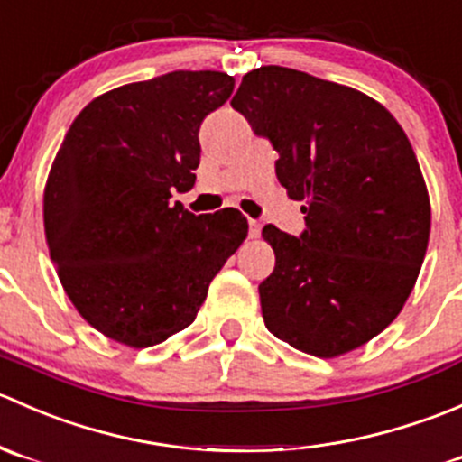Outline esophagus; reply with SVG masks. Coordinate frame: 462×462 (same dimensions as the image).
Returning a JSON list of instances; mask_svg holds the SVG:
<instances>
[{"label":"esophagus","mask_w":462,"mask_h":462,"mask_svg":"<svg viewBox=\"0 0 462 462\" xmlns=\"http://www.w3.org/2000/svg\"><path fill=\"white\" fill-rule=\"evenodd\" d=\"M248 235H250V239H257V236L261 235V223L259 221H253V218H250Z\"/></svg>","instance_id":"obj_1"}]
</instances>
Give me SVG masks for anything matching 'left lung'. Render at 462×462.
<instances>
[{
  "label": "left lung",
  "instance_id": "8db88e82",
  "mask_svg": "<svg viewBox=\"0 0 462 462\" xmlns=\"http://www.w3.org/2000/svg\"><path fill=\"white\" fill-rule=\"evenodd\" d=\"M232 106L277 149L279 183L306 214L300 236L261 232L274 250L265 328L344 356L398 318L425 261L431 205L411 143L374 97L295 69L245 73Z\"/></svg>",
  "mask_w": 462,
  "mask_h": 462
}]
</instances>
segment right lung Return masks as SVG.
Instances as JSON below:
<instances>
[{"mask_svg":"<svg viewBox=\"0 0 462 462\" xmlns=\"http://www.w3.org/2000/svg\"><path fill=\"white\" fill-rule=\"evenodd\" d=\"M235 78L171 71L106 91L78 114L51 165L44 232L78 313L132 348L188 328L209 282L248 236L235 208L192 214L199 129Z\"/></svg>","mask_w":462,"mask_h":462,"instance_id":"add662e5","label":"right lung"}]
</instances>
